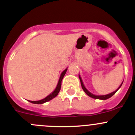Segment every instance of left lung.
<instances>
[{"label": "left lung", "instance_id": "obj_1", "mask_svg": "<svg viewBox=\"0 0 135 135\" xmlns=\"http://www.w3.org/2000/svg\"><path fill=\"white\" fill-rule=\"evenodd\" d=\"M79 78H80V82H81V88H82L83 90H84V91H85V93H86L87 95H88V96L91 97H92V98H94V99H101V100H106V99H109L110 97H111L112 96H113V95H114V94H115V93H116L117 91H118V89H119V88H120V87L122 86V84H123V82H122V84H121L120 86H119V88H118V89H117V90H115V91L112 92V93H110V94H108V95H100V96H99V95H93V94L91 93L90 92L88 91L87 90L86 88H85V86H84V84H83V82H82V80H81V78H80V76H79Z\"/></svg>", "mask_w": 135, "mask_h": 135}]
</instances>
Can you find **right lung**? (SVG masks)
<instances>
[{
	"label": "right lung",
	"instance_id": "add662e5",
	"mask_svg": "<svg viewBox=\"0 0 135 135\" xmlns=\"http://www.w3.org/2000/svg\"><path fill=\"white\" fill-rule=\"evenodd\" d=\"M66 70H67V69H65V70H64L63 72H62V74H61V77H60L59 80V82H58L56 88H55V89L54 90V91H53L52 93L50 94V95H49L48 96H47L46 98H44V99H42V100H37V101H31V100H28V101H29L30 103H34V104H43V103H46V102L49 101V100H51V99H53L54 98H55V97H56L57 95H58V93H59V92L60 91V89H61V81H62V78H63L65 74H66Z\"/></svg>",
	"mask_w": 135,
	"mask_h": 135
}]
</instances>
